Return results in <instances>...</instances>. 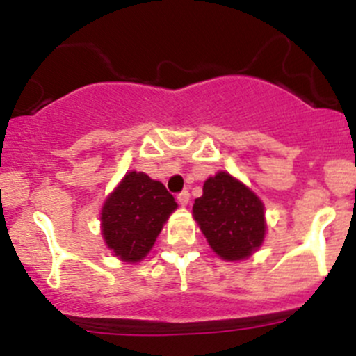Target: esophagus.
<instances>
[{
  "label": "esophagus",
  "mask_w": 356,
  "mask_h": 356,
  "mask_svg": "<svg viewBox=\"0 0 356 356\" xmlns=\"http://www.w3.org/2000/svg\"><path fill=\"white\" fill-rule=\"evenodd\" d=\"M177 200L179 204H181V206H186V204L190 202V193H188V190H183V192H179L178 195H177Z\"/></svg>",
  "instance_id": "esophagus-1"
}]
</instances>
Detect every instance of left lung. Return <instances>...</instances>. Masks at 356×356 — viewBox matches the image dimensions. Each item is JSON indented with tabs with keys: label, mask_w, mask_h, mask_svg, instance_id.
Returning a JSON list of instances; mask_svg holds the SVG:
<instances>
[{
	"label": "left lung",
	"mask_w": 356,
	"mask_h": 356,
	"mask_svg": "<svg viewBox=\"0 0 356 356\" xmlns=\"http://www.w3.org/2000/svg\"><path fill=\"white\" fill-rule=\"evenodd\" d=\"M265 207L238 179L218 173L206 179L193 204V218L220 258L237 261L251 256L265 238Z\"/></svg>",
	"instance_id": "1"
}]
</instances>
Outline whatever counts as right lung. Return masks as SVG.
Masks as SVG:
<instances>
[{"label":"right lung","mask_w":356,"mask_h":356,"mask_svg":"<svg viewBox=\"0 0 356 356\" xmlns=\"http://www.w3.org/2000/svg\"><path fill=\"white\" fill-rule=\"evenodd\" d=\"M177 207L163 183L145 173H128L102 209V234L108 249L122 261L143 259Z\"/></svg>","instance_id":"obj_1"}]
</instances>
